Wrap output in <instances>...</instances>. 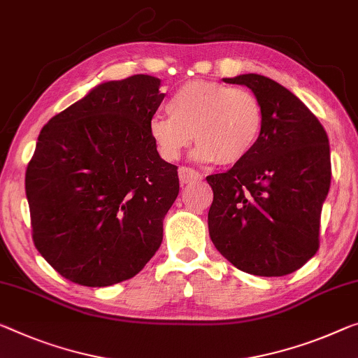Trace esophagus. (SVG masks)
<instances>
[{
	"label": "esophagus",
	"mask_w": 358,
	"mask_h": 358,
	"mask_svg": "<svg viewBox=\"0 0 358 358\" xmlns=\"http://www.w3.org/2000/svg\"><path fill=\"white\" fill-rule=\"evenodd\" d=\"M203 178L201 173H198L196 169L189 168V166H180L179 168V179L182 184H190L195 182V180H200Z\"/></svg>",
	"instance_id": "esophagus-1"
}]
</instances>
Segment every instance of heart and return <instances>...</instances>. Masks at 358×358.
<instances>
[{
    "label": "heart",
    "instance_id": "obj_1",
    "mask_svg": "<svg viewBox=\"0 0 358 358\" xmlns=\"http://www.w3.org/2000/svg\"><path fill=\"white\" fill-rule=\"evenodd\" d=\"M166 115L148 123V134L164 160H176L195 137L201 162L235 164L255 150L264 129L261 99L246 87L219 81L184 83L168 99Z\"/></svg>",
    "mask_w": 358,
    "mask_h": 358
}]
</instances>
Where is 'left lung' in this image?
Instances as JSON below:
<instances>
[{"label": "left lung", "instance_id": "left-lung-1", "mask_svg": "<svg viewBox=\"0 0 358 358\" xmlns=\"http://www.w3.org/2000/svg\"><path fill=\"white\" fill-rule=\"evenodd\" d=\"M248 86L264 106L255 150L229 171L208 176V227L216 250L259 277L298 271L320 246V216L331 184L327 131L287 87L267 76L224 78Z\"/></svg>", "mask_w": 358, "mask_h": 358}]
</instances>
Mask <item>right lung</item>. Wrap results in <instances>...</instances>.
<instances>
[{"label":"right lung","instance_id":"right-lung-1","mask_svg":"<svg viewBox=\"0 0 358 358\" xmlns=\"http://www.w3.org/2000/svg\"><path fill=\"white\" fill-rule=\"evenodd\" d=\"M155 76L96 86L43 126L25 173L33 243L54 271L83 287L133 278L163 240L179 194L148 123L164 94Z\"/></svg>","mask_w":358,"mask_h":358}]
</instances>
